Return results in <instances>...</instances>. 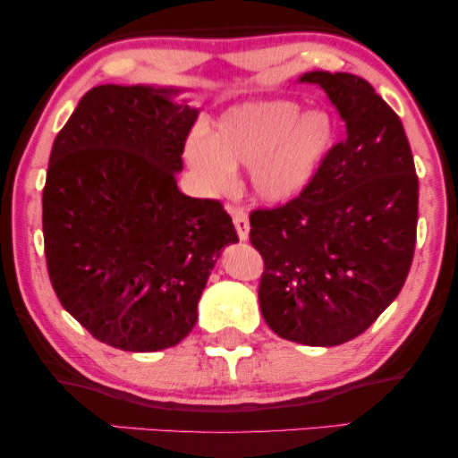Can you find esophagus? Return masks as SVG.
Wrapping results in <instances>:
<instances>
[{
  "label": "esophagus",
  "mask_w": 458,
  "mask_h": 458,
  "mask_svg": "<svg viewBox=\"0 0 458 458\" xmlns=\"http://www.w3.org/2000/svg\"><path fill=\"white\" fill-rule=\"evenodd\" d=\"M229 210H231V216H233V225L237 229V235H240V240H248V233H250L248 212L240 208V206H229Z\"/></svg>",
  "instance_id": "1"
}]
</instances>
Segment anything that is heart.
Returning a JSON list of instances; mask_svg holds the SVG:
<instances>
[{
	"mask_svg": "<svg viewBox=\"0 0 458 458\" xmlns=\"http://www.w3.org/2000/svg\"><path fill=\"white\" fill-rule=\"evenodd\" d=\"M335 124L325 110H309L290 99L235 106L218 118L212 135L196 131L185 156L208 190L229 185L233 168L250 166L256 196L271 204L296 198L327 158Z\"/></svg>",
	"mask_w": 458,
	"mask_h": 458,
	"instance_id": "1",
	"label": "heart"
}]
</instances>
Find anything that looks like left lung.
<instances>
[{
	"label": "left lung",
	"instance_id": "8db88e82",
	"mask_svg": "<svg viewBox=\"0 0 458 458\" xmlns=\"http://www.w3.org/2000/svg\"><path fill=\"white\" fill-rule=\"evenodd\" d=\"M346 133L300 191L250 212L265 262L259 300L268 327L306 346H337L371 327L403 290L417 240L419 179L396 112L365 79L315 71Z\"/></svg>",
	"mask_w": 458,
	"mask_h": 458
}]
</instances>
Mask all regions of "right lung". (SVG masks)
Instances as JSON below:
<instances>
[{
    "instance_id": "right-lung-1",
    "label": "right lung",
    "mask_w": 458,
    "mask_h": 458,
    "mask_svg": "<svg viewBox=\"0 0 458 458\" xmlns=\"http://www.w3.org/2000/svg\"><path fill=\"white\" fill-rule=\"evenodd\" d=\"M174 89L98 85L55 137L43 242L60 304L96 337L156 352L196 325L221 250L237 242L218 199L179 191L198 110Z\"/></svg>"
}]
</instances>
